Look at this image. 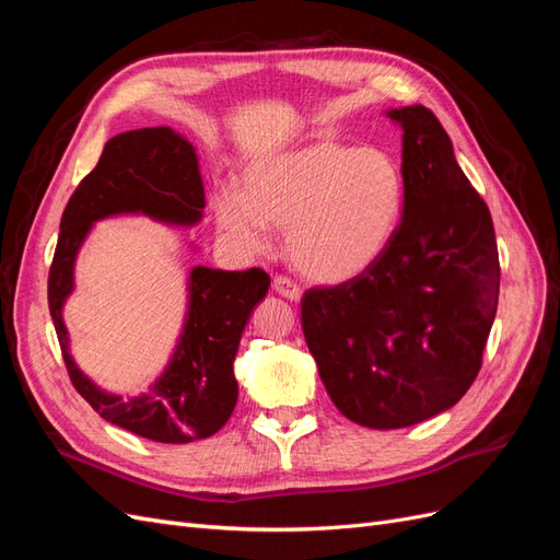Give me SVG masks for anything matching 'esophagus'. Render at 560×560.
I'll return each mask as SVG.
<instances>
[{
    "label": "esophagus",
    "mask_w": 560,
    "mask_h": 560,
    "mask_svg": "<svg viewBox=\"0 0 560 560\" xmlns=\"http://www.w3.org/2000/svg\"><path fill=\"white\" fill-rule=\"evenodd\" d=\"M273 290H276L280 296L290 299V301H301V296H303L301 287H299L294 280L284 278V276H278V278L273 280Z\"/></svg>",
    "instance_id": "1"
}]
</instances>
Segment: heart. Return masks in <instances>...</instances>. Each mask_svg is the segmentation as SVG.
Masks as SVG:
<instances>
[{"label":"heart","mask_w":560,"mask_h":560,"mask_svg":"<svg viewBox=\"0 0 560 560\" xmlns=\"http://www.w3.org/2000/svg\"><path fill=\"white\" fill-rule=\"evenodd\" d=\"M406 182L381 147L317 140L245 165L238 189L212 196L217 226L247 252L287 231V257L306 278L338 284L378 264L404 214Z\"/></svg>","instance_id":"b5f03b06"}]
</instances>
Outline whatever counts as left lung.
I'll return each mask as SVG.
<instances>
[{
    "label": "left lung",
    "mask_w": 560,
    "mask_h": 560,
    "mask_svg": "<svg viewBox=\"0 0 560 560\" xmlns=\"http://www.w3.org/2000/svg\"><path fill=\"white\" fill-rule=\"evenodd\" d=\"M401 126L404 214L395 241L360 278L301 299V327L336 409L397 430L463 399L481 369L500 294L493 219L422 105Z\"/></svg>",
    "instance_id": "obj_1"
}]
</instances>
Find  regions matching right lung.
<instances>
[{
	"label": "right lung",
	"mask_w": 560,
	"mask_h": 560,
	"mask_svg": "<svg viewBox=\"0 0 560 560\" xmlns=\"http://www.w3.org/2000/svg\"><path fill=\"white\" fill-rule=\"evenodd\" d=\"M202 208L206 191L189 140L167 126L116 135L67 202L48 273V308L77 393L112 425L161 444H189L226 425L238 401L235 352L270 278L261 268L194 266L186 280L189 306L173 358L138 397L105 393L77 366L62 306L74 292L77 254L100 219L144 214L171 226H194Z\"/></svg>",
	"instance_id": "1"
}]
</instances>
